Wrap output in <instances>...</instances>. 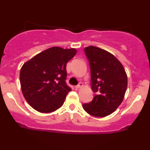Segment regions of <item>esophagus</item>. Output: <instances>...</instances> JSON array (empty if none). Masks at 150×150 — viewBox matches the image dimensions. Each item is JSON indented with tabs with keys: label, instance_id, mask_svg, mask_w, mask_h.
Wrapping results in <instances>:
<instances>
[{
	"label": "esophagus",
	"instance_id": "obj_1",
	"mask_svg": "<svg viewBox=\"0 0 150 150\" xmlns=\"http://www.w3.org/2000/svg\"><path fill=\"white\" fill-rule=\"evenodd\" d=\"M82 86H83V84H82V82H80V83H79L77 85L75 86V88H76V89H79V88H81V87H82Z\"/></svg>",
	"mask_w": 150,
	"mask_h": 150
}]
</instances>
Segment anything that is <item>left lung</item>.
Instances as JSON below:
<instances>
[{"mask_svg":"<svg viewBox=\"0 0 150 150\" xmlns=\"http://www.w3.org/2000/svg\"><path fill=\"white\" fill-rule=\"evenodd\" d=\"M90 65L92 101L83 104L84 110L93 116L104 117L116 111L123 100L128 77L123 65L111 53L94 46L85 48Z\"/></svg>","mask_w":150,"mask_h":150,"instance_id":"obj_1","label":"left lung"}]
</instances>
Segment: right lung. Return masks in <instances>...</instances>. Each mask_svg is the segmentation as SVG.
<instances>
[{"label":"right lung","mask_w":150,"mask_h":150,"mask_svg":"<svg viewBox=\"0 0 150 150\" xmlns=\"http://www.w3.org/2000/svg\"><path fill=\"white\" fill-rule=\"evenodd\" d=\"M75 49L51 47L24 63L20 80L26 101L36 111L50 113L61 107L71 91L67 85L66 64L76 54Z\"/></svg>","instance_id":"right-lung-1"}]
</instances>
